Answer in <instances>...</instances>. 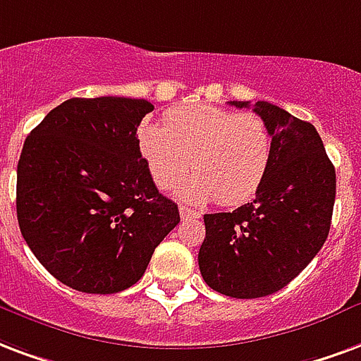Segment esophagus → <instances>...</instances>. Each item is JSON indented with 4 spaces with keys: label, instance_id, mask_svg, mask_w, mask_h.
Listing matches in <instances>:
<instances>
[{
    "label": "esophagus",
    "instance_id": "34e87169",
    "mask_svg": "<svg viewBox=\"0 0 361 361\" xmlns=\"http://www.w3.org/2000/svg\"><path fill=\"white\" fill-rule=\"evenodd\" d=\"M180 216H181V220H189V218H201V214H199L197 210H193V208H189V207H183V204H180Z\"/></svg>",
    "mask_w": 361,
    "mask_h": 361
}]
</instances>
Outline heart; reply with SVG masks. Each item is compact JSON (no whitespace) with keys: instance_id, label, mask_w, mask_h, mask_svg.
<instances>
[{"instance_id":"1","label":"heart","mask_w":361,"mask_h":361,"mask_svg":"<svg viewBox=\"0 0 361 361\" xmlns=\"http://www.w3.org/2000/svg\"><path fill=\"white\" fill-rule=\"evenodd\" d=\"M137 149L160 189L173 188L189 170L180 195L185 201L235 207L250 201L268 176L274 143L255 113H235L207 103L168 111L162 122L145 120Z\"/></svg>"}]
</instances>
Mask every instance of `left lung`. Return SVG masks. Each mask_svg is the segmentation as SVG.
<instances>
[{
	"mask_svg": "<svg viewBox=\"0 0 361 361\" xmlns=\"http://www.w3.org/2000/svg\"><path fill=\"white\" fill-rule=\"evenodd\" d=\"M237 109L248 101H229ZM274 154L252 202L204 214L199 268L210 289L260 298L289 285L319 252L333 218L337 176L317 130L268 101L252 105Z\"/></svg>",
	"mask_w": 361,
	"mask_h": 361,
	"instance_id": "8db88e82",
	"label": "left lung"
}]
</instances>
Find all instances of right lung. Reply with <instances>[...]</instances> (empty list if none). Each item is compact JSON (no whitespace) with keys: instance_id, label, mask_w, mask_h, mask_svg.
I'll list each match as a JSON object with an SVG mask.
<instances>
[{"instance_id":"1","label":"right lung","mask_w":361,"mask_h":361,"mask_svg":"<svg viewBox=\"0 0 361 361\" xmlns=\"http://www.w3.org/2000/svg\"><path fill=\"white\" fill-rule=\"evenodd\" d=\"M153 109L145 99L72 97L24 141L18 228L39 264L71 289L132 287L180 224L178 204L159 193L137 149V126Z\"/></svg>"}]
</instances>
